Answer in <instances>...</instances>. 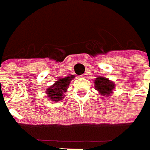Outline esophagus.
Returning <instances> with one entry per match:
<instances>
[{
  "label": "esophagus",
  "mask_w": 150,
  "mask_h": 150,
  "mask_svg": "<svg viewBox=\"0 0 150 150\" xmlns=\"http://www.w3.org/2000/svg\"><path fill=\"white\" fill-rule=\"evenodd\" d=\"M87 75H88V74H87V72H84L83 74V75H81V78H87Z\"/></svg>",
  "instance_id": "obj_1"
}]
</instances>
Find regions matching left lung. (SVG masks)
<instances>
[{
	"label": "left lung",
	"mask_w": 150,
	"mask_h": 150,
	"mask_svg": "<svg viewBox=\"0 0 150 150\" xmlns=\"http://www.w3.org/2000/svg\"><path fill=\"white\" fill-rule=\"evenodd\" d=\"M95 88L103 96H108L112 93L114 88V84L108 79L103 77H98L95 79Z\"/></svg>",
	"instance_id": "left-lung-1"
}]
</instances>
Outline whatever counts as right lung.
I'll return each mask as SVG.
<instances>
[{
  "label": "right lung",
  "mask_w": 150,
  "mask_h": 150,
  "mask_svg": "<svg viewBox=\"0 0 150 150\" xmlns=\"http://www.w3.org/2000/svg\"><path fill=\"white\" fill-rule=\"evenodd\" d=\"M74 78L73 76L58 79L52 86L47 89V93L48 98L52 101H60L63 98L64 93L68 88L71 80Z\"/></svg>",
  "instance_id": "obj_1"
}]
</instances>
